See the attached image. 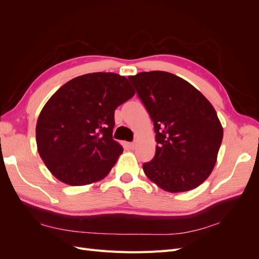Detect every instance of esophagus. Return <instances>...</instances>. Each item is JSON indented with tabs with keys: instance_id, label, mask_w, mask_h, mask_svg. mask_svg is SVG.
Returning <instances> with one entry per match:
<instances>
[{
	"instance_id": "34e87169",
	"label": "esophagus",
	"mask_w": 259,
	"mask_h": 259,
	"mask_svg": "<svg viewBox=\"0 0 259 259\" xmlns=\"http://www.w3.org/2000/svg\"><path fill=\"white\" fill-rule=\"evenodd\" d=\"M127 146H128L130 149H132V150H133V149L136 148V144H135V143H128Z\"/></svg>"
}]
</instances>
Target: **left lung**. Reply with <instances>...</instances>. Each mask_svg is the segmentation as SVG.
<instances>
[{
    "instance_id": "obj_1",
    "label": "left lung",
    "mask_w": 259,
    "mask_h": 259,
    "mask_svg": "<svg viewBox=\"0 0 259 259\" xmlns=\"http://www.w3.org/2000/svg\"><path fill=\"white\" fill-rule=\"evenodd\" d=\"M150 114L155 154L147 177L168 192L189 191L210 175L224 131L214 107L193 86L165 71L128 76Z\"/></svg>"
}]
</instances>
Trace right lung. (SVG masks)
Wrapping results in <instances>:
<instances>
[{
	"instance_id": "add662e5",
	"label": "right lung",
	"mask_w": 259,
	"mask_h": 259,
	"mask_svg": "<svg viewBox=\"0 0 259 259\" xmlns=\"http://www.w3.org/2000/svg\"><path fill=\"white\" fill-rule=\"evenodd\" d=\"M134 94L126 77L112 72L83 74L62 85L35 128L37 151L51 173L71 186L107 176L123 152L112 138L114 110Z\"/></svg>"
}]
</instances>
